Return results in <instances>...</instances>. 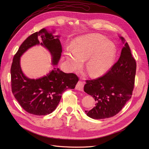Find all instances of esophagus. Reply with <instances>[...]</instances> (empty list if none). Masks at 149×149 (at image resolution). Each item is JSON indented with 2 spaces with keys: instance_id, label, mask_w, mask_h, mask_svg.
Listing matches in <instances>:
<instances>
[{
  "instance_id": "1",
  "label": "esophagus",
  "mask_w": 149,
  "mask_h": 149,
  "mask_svg": "<svg viewBox=\"0 0 149 149\" xmlns=\"http://www.w3.org/2000/svg\"><path fill=\"white\" fill-rule=\"evenodd\" d=\"M75 89L81 91H82L84 90V82L81 81H79L75 86Z\"/></svg>"
}]
</instances>
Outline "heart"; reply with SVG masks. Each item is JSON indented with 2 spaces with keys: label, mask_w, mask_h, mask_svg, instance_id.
I'll return each instance as SVG.
<instances>
[{
  "label": "heart",
  "mask_w": 149,
  "mask_h": 149,
  "mask_svg": "<svg viewBox=\"0 0 149 149\" xmlns=\"http://www.w3.org/2000/svg\"><path fill=\"white\" fill-rule=\"evenodd\" d=\"M116 54L115 45L100 34L78 38L74 48H68L65 55L74 70L81 68L82 62L88 59L86 71L92 77L102 75L111 67Z\"/></svg>",
  "instance_id": "b5f03b06"
}]
</instances>
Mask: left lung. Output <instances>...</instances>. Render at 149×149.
Listing matches in <instances>:
<instances>
[{"label":"left lung","instance_id":"1","mask_svg":"<svg viewBox=\"0 0 149 149\" xmlns=\"http://www.w3.org/2000/svg\"><path fill=\"white\" fill-rule=\"evenodd\" d=\"M120 38L125 42L123 37ZM136 71V60L125 42L118 60L107 73L86 80L84 90L96 101L93 109L85 111L87 115L94 119H104L118 114L132 97Z\"/></svg>","mask_w":149,"mask_h":149}]
</instances>
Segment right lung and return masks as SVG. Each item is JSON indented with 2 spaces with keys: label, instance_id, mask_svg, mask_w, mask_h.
<instances>
[{
  "label": "right lung",
  "instance_id": "obj_1",
  "mask_svg": "<svg viewBox=\"0 0 149 149\" xmlns=\"http://www.w3.org/2000/svg\"><path fill=\"white\" fill-rule=\"evenodd\" d=\"M55 38L45 29L33 33L21 44L14 55L10 68L12 91L15 98L26 111L45 116L52 113L58 105L62 94L74 89L79 78L73 73L67 74L54 68L47 76L34 79L25 76L20 66V57L28 49L40 44L52 55L53 65H56L62 52L58 36Z\"/></svg>",
  "mask_w": 149,
  "mask_h": 149
}]
</instances>
